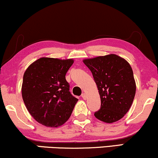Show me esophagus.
Listing matches in <instances>:
<instances>
[{"instance_id":"1","label":"esophagus","mask_w":158,"mask_h":158,"mask_svg":"<svg viewBox=\"0 0 158 158\" xmlns=\"http://www.w3.org/2000/svg\"><path fill=\"white\" fill-rule=\"evenodd\" d=\"M82 98H83V99L86 100V98H87V96H86V94H85V93H83V94H82Z\"/></svg>"}]
</instances>
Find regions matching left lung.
Here are the masks:
<instances>
[{
  "instance_id": "left-lung-1",
  "label": "left lung",
  "mask_w": 158,
  "mask_h": 158,
  "mask_svg": "<svg viewBox=\"0 0 158 158\" xmlns=\"http://www.w3.org/2000/svg\"><path fill=\"white\" fill-rule=\"evenodd\" d=\"M83 62L92 72L101 97V109L94 112L95 118L107 123L123 118L136 92L130 64L114 54L84 59Z\"/></svg>"
}]
</instances>
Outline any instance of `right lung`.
Instances as JSON below:
<instances>
[{"label":"right lung","instance_id":"right-lung-1","mask_svg":"<svg viewBox=\"0 0 158 158\" xmlns=\"http://www.w3.org/2000/svg\"><path fill=\"white\" fill-rule=\"evenodd\" d=\"M73 59L40 57L23 74L21 93L32 118L47 127H58L67 121L78 99L69 92L66 74Z\"/></svg>","mask_w":158,"mask_h":158}]
</instances>
